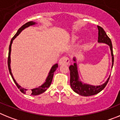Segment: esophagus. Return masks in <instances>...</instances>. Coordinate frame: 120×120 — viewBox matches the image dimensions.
Segmentation results:
<instances>
[{"label": "esophagus", "instance_id": "1", "mask_svg": "<svg viewBox=\"0 0 120 120\" xmlns=\"http://www.w3.org/2000/svg\"><path fill=\"white\" fill-rule=\"evenodd\" d=\"M70 62V59L67 56H63L59 59V65H68Z\"/></svg>", "mask_w": 120, "mask_h": 120}]
</instances>
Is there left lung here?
I'll return each instance as SVG.
<instances>
[{
	"mask_svg": "<svg viewBox=\"0 0 120 120\" xmlns=\"http://www.w3.org/2000/svg\"><path fill=\"white\" fill-rule=\"evenodd\" d=\"M98 42L100 43H104L106 44L109 45L110 47V51H111L112 55V68L113 65V49H112V44L110 39L107 36L105 31L104 30L102 27L98 26ZM73 61H76L75 58H73ZM69 69L70 71V86L72 90L79 95L84 96V97H88L92 95H96L101 92L102 90L104 89L106 86L107 82L109 81L110 76L107 79L105 82L101 86H92L90 84L82 83L79 79L77 65L76 63L75 62L73 65H71L69 67Z\"/></svg>",
	"mask_w": 120,
	"mask_h": 120,
	"instance_id": "obj_1",
	"label": "left lung"
}]
</instances>
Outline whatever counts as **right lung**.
<instances>
[{"mask_svg":"<svg viewBox=\"0 0 120 120\" xmlns=\"http://www.w3.org/2000/svg\"><path fill=\"white\" fill-rule=\"evenodd\" d=\"M36 22H33V21H30V22H28L27 23H26L25 24L22 25L19 30L17 31V33H16V34L13 36V38L11 39V42H10V47H9V52H8V70L9 71H10V73L11 75V77L13 78V81H14V83L16 84V85L17 86V87H18L20 91L23 94H26V93H28V92L27 91V89H24V88H22V87L19 86L18 84L16 82V80L14 79V78H13V74H12V73H11V66H10V63H11V58H10V55H11V44H12V43H13V40L14 39L16 38V37L17 36L19 35L20 33L23 30H24L25 28H27L28 26H31V25H35ZM58 64H55L54 65H53L51 68V70H50V72L49 73V75H48L47 78L46 79L45 82L42 85H41V86L35 88V89H31V90L30 93L31 95H39V94H41L42 93H44V92H45L46 90L50 86V85H51V83H52V79H53V75H54V72L55 71V70H56V68H58Z\"/></svg>","mask_w":120,"mask_h":120,"instance_id":"1","label":"right lung"}]
</instances>
